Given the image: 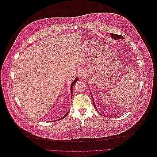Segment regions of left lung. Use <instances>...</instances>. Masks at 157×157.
Returning <instances> with one entry per match:
<instances>
[{
	"mask_svg": "<svg viewBox=\"0 0 157 157\" xmlns=\"http://www.w3.org/2000/svg\"><path fill=\"white\" fill-rule=\"evenodd\" d=\"M110 35L111 36V38H113V39H114L115 40H119V39L123 38V36H122L121 35H116V34H113V33H110ZM93 102H94V101H93ZM94 106H95V108L96 110L98 112V109H97V107L95 106V104H94ZM98 113H100L98 112Z\"/></svg>",
	"mask_w": 157,
	"mask_h": 157,
	"instance_id": "obj_1",
	"label": "left lung"
}]
</instances>
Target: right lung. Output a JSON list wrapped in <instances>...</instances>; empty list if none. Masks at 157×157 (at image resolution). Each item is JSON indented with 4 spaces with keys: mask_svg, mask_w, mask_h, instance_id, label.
Wrapping results in <instances>:
<instances>
[{
    "mask_svg": "<svg viewBox=\"0 0 157 157\" xmlns=\"http://www.w3.org/2000/svg\"><path fill=\"white\" fill-rule=\"evenodd\" d=\"M78 80V78H77V77H76L75 78V80H74V82L72 83V84H71V95H72V88H73V86H74V84L75 83V82L77 81ZM72 97H71V100H72ZM69 111L63 116V117H62L60 119H64L67 114H68V113H69Z\"/></svg>",
    "mask_w": 157,
    "mask_h": 157,
    "instance_id": "1",
    "label": "right lung"
}]
</instances>
